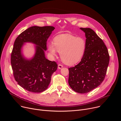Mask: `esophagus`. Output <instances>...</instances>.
<instances>
[{"label":"esophagus","instance_id":"esophagus-1","mask_svg":"<svg viewBox=\"0 0 121 121\" xmlns=\"http://www.w3.org/2000/svg\"><path fill=\"white\" fill-rule=\"evenodd\" d=\"M63 67V66L62 65H61V64H58V68L59 69H61Z\"/></svg>","mask_w":121,"mask_h":121}]
</instances>
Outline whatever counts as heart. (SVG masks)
Masks as SVG:
<instances>
[{
    "label": "heart",
    "mask_w": 121,
    "mask_h": 121,
    "mask_svg": "<svg viewBox=\"0 0 121 121\" xmlns=\"http://www.w3.org/2000/svg\"><path fill=\"white\" fill-rule=\"evenodd\" d=\"M86 48V42L83 37L68 33L59 34L54 39V44L48 45V50L51 56H56L60 52L62 60L66 64L72 65L78 62L82 58Z\"/></svg>",
    "instance_id": "obj_1"
}]
</instances>
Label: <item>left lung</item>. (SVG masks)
Masks as SVG:
<instances>
[{
  "label": "left lung",
  "instance_id": "1",
  "mask_svg": "<svg viewBox=\"0 0 121 121\" xmlns=\"http://www.w3.org/2000/svg\"><path fill=\"white\" fill-rule=\"evenodd\" d=\"M85 33L86 48L81 61L69 70L68 84L75 91L88 93L104 80L110 56L107 48L91 28H80Z\"/></svg>",
  "mask_w": 121,
  "mask_h": 121
}]
</instances>
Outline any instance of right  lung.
<instances>
[{
    "label": "right lung",
    "instance_id": "1",
    "mask_svg": "<svg viewBox=\"0 0 121 121\" xmlns=\"http://www.w3.org/2000/svg\"><path fill=\"white\" fill-rule=\"evenodd\" d=\"M55 27L32 26L16 39L11 55V64L15 80L25 90L39 93L46 90L51 82V76L57 68L55 61L46 58L44 51L46 43ZM36 45V53L30 60L24 58L21 48L25 42Z\"/></svg>",
    "mask_w": 121,
    "mask_h": 121
}]
</instances>
